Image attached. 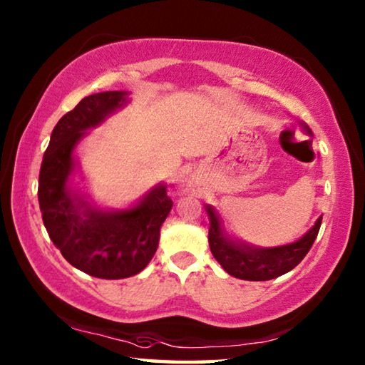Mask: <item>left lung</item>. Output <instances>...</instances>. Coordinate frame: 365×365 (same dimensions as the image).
Instances as JSON below:
<instances>
[{
    "label": "left lung",
    "mask_w": 365,
    "mask_h": 365,
    "mask_svg": "<svg viewBox=\"0 0 365 365\" xmlns=\"http://www.w3.org/2000/svg\"><path fill=\"white\" fill-rule=\"evenodd\" d=\"M302 125L311 135L308 125ZM205 210H207L210 223L209 246L212 255L228 274L244 281H269L294 269L313 246L322 223V217H319L308 233L286 246L254 247L246 242L231 240L225 233L217 212L210 205H205Z\"/></svg>",
    "instance_id": "8db88e82"
}]
</instances>
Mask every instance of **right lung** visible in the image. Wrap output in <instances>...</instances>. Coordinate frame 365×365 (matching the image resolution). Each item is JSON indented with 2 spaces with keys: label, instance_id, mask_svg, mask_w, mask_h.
<instances>
[{
  "label": "right lung",
  "instance_id": "add662e5",
  "mask_svg": "<svg viewBox=\"0 0 365 365\" xmlns=\"http://www.w3.org/2000/svg\"><path fill=\"white\" fill-rule=\"evenodd\" d=\"M128 102L125 91L84 97L56 124L39 170L38 201L51 241L70 264L101 279L140 273L155 255L161 225L172 209L164 183L134 207L111 212L92 207L70 188L78 142Z\"/></svg>",
  "mask_w": 365,
  "mask_h": 365
}]
</instances>
